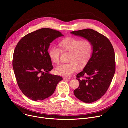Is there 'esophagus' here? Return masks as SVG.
<instances>
[{
	"mask_svg": "<svg viewBox=\"0 0 128 128\" xmlns=\"http://www.w3.org/2000/svg\"><path fill=\"white\" fill-rule=\"evenodd\" d=\"M70 77H63V79L64 80H70Z\"/></svg>",
	"mask_w": 128,
	"mask_h": 128,
	"instance_id": "1",
	"label": "esophagus"
}]
</instances>
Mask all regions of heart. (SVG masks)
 Returning <instances> with one entry per match:
<instances>
[{"mask_svg": "<svg viewBox=\"0 0 128 128\" xmlns=\"http://www.w3.org/2000/svg\"><path fill=\"white\" fill-rule=\"evenodd\" d=\"M60 46L63 51L72 53L70 58V62L63 63L56 68L57 74L64 76H69L78 71V64L82 66L86 64L90 58L93 51L92 44L90 41L75 38L68 37L63 39L60 42ZM62 50L56 46L51 47L49 54L53 62L59 63Z\"/></svg>", "mask_w": 128, "mask_h": 128, "instance_id": "b5f03b06", "label": "heart"}]
</instances>
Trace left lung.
I'll return each instance as SVG.
<instances>
[{
  "label": "left lung",
  "instance_id": "obj_1",
  "mask_svg": "<svg viewBox=\"0 0 128 128\" xmlns=\"http://www.w3.org/2000/svg\"><path fill=\"white\" fill-rule=\"evenodd\" d=\"M71 34L87 39L92 44L91 58L77 75L79 86L74 91L78 99L91 103L105 94L112 82L116 71L115 52L110 40L93 30L73 31Z\"/></svg>",
  "mask_w": 128,
  "mask_h": 128
}]
</instances>
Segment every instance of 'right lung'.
<instances>
[{"label": "right lung", "mask_w": 128, "mask_h": 128, "mask_svg": "<svg viewBox=\"0 0 128 128\" xmlns=\"http://www.w3.org/2000/svg\"><path fill=\"white\" fill-rule=\"evenodd\" d=\"M61 32L50 28H42L23 37L13 54V68L18 84L24 94L37 101L52 96L62 77L49 73L53 67L48 49Z\"/></svg>", "instance_id": "1"}]
</instances>
